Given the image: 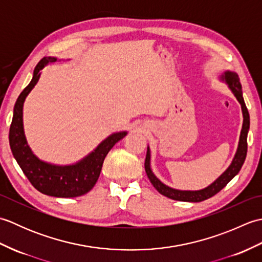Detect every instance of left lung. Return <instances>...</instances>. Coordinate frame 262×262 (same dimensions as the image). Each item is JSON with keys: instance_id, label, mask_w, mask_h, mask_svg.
<instances>
[{"instance_id": "1", "label": "left lung", "mask_w": 262, "mask_h": 262, "mask_svg": "<svg viewBox=\"0 0 262 262\" xmlns=\"http://www.w3.org/2000/svg\"><path fill=\"white\" fill-rule=\"evenodd\" d=\"M221 80L225 81L226 84L229 85L230 90L232 91L233 94H234L235 98L237 99V101L240 102L241 108H242V114H243V125H242L240 141H238V145H237L236 153L234 155V159H233L229 168H227L223 173L217 178L213 183H210L208 187L200 189V190H178V189H173L164 185L163 182H161L158 178L154 176V173L151 170V151H149V147L147 146L146 159H145L146 174L148 177L149 181H151V183L154 186V188L165 197L171 198L173 200H179V202H191V203H199V202H203V200L213 197L214 194L220 192L222 189H223L227 183H229L233 178L238 173V171L241 170L242 165L244 163V161H246L247 151H248L247 138H248V132L250 128V116L242 96V86L240 83V79H238V75L235 73V72L226 71L224 72L223 75H221Z\"/></svg>"}]
</instances>
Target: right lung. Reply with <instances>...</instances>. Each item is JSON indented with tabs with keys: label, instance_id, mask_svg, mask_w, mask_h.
<instances>
[{
	"label": "right lung",
	"instance_id": "1",
	"mask_svg": "<svg viewBox=\"0 0 262 262\" xmlns=\"http://www.w3.org/2000/svg\"><path fill=\"white\" fill-rule=\"evenodd\" d=\"M56 57H43L33 71L32 80L16 99L13 118L10 126V147L21 170L38 191L47 196L73 198L89 192L96 185L102 169L104 158L117 142L127 135V132L114 133L103 140L90 154L79 162L70 165H56L39 160L28 145L22 110L28 94L30 93L40 77L41 70L48 63L56 62Z\"/></svg>",
	"mask_w": 262,
	"mask_h": 262
}]
</instances>
